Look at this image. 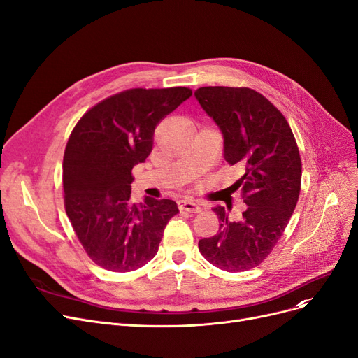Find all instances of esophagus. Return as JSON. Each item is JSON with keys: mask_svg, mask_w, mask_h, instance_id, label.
<instances>
[{"mask_svg": "<svg viewBox=\"0 0 358 358\" xmlns=\"http://www.w3.org/2000/svg\"><path fill=\"white\" fill-rule=\"evenodd\" d=\"M178 208H180V210H184V213H189V214H197V213H201V210H202L199 203H196L190 199L180 201Z\"/></svg>", "mask_w": 358, "mask_h": 358, "instance_id": "34e87169", "label": "esophagus"}]
</instances>
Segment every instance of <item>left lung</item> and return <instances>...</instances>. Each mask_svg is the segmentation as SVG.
Returning <instances> with one entry per match:
<instances>
[{
	"mask_svg": "<svg viewBox=\"0 0 358 358\" xmlns=\"http://www.w3.org/2000/svg\"><path fill=\"white\" fill-rule=\"evenodd\" d=\"M203 110L224 137V159L243 166L233 184L248 205L231 221L222 206L215 236L199 241V250L220 270L237 273L258 267L282 237L294 214L302 164L296 140L275 106L248 87H202L194 91Z\"/></svg>",
	"mask_w": 358,
	"mask_h": 358,
	"instance_id": "left-lung-1",
	"label": "left lung"
}]
</instances>
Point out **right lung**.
I'll return each instance as SVG.
<instances>
[{
  "instance_id": "1",
  "label": "right lung",
  "mask_w": 358,
  "mask_h": 358,
  "mask_svg": "<svg viewBox=\"0 0 358 358\" xmlns=\"http://www.w3.org/2000/svg\"><path fill=\"white\" fill-rule=\"evenodd\" d=\"M190 96L187 87L125 90L92 106L72 129L63 156L64 209L99 267H143L178 214L169 199L132 203V168L150 155L157 124Z\"/></svg>"
}]
</instances>
